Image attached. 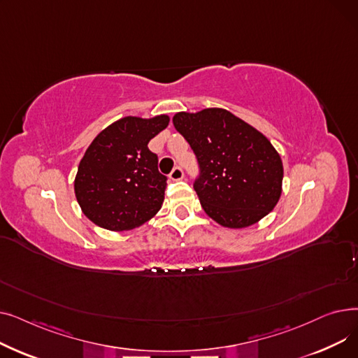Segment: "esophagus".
Here are the masks:
<instances>
[{"label": "esophagus", "mask_w": 358, "mask_h": 358, "mask_svg": "<svg viewBox=\"0 0 358 358\" xmlns=\"http://www.w3.org/2000/svg\"><path fill=\"white\" fill-rule=\"evenodd\" d=\"M182 177H184V173H182V168L181 166H176L173 171H171V174H169V178L174 180V181L182 180Z\"/></svg>", "instance_id": "34e87169"}]
</instances>
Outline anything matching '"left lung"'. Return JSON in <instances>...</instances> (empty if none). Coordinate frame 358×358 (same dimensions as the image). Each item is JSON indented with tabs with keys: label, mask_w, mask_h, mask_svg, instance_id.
<instances>
[{
	"label": "left lung",
	"mask_w": 358,
	"mask_h": 358,
	"mask_svg": "<svg viewBox=\"0 0 358 358\" xmlns=\"http://www.w3.org/2000/svg\"><path fill=\"white\" fill-rule=\"evenodd\" d=\"M173 123L196 154L200 176L194 190L206 215L224 228L241 229L275 208L283 162L261 131L217 107L180 111Z\"/></svg>",
	"instance_id": "obj_1"
}]
</instances>
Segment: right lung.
I'll use <instances>...</instances> for the list:
<instances>
[{
  "mask_svg": "<svg viewBox=\"0 0 358 358\" xmlns=\"http://www.w3.org/2000/svg\"><path fill=\"white\" fill-rule=\"evenodd\" d=\"M169 123L127 116L111 123L87 148L73 181L83 213L100 228L135 229L161 209L166 177L148 143Z\"/></svg>",
  "mask_w": 358,
  "mask_h": 358,
  "instance_id": "add662e5",
  "label": "right lung"
}]
</instances>
